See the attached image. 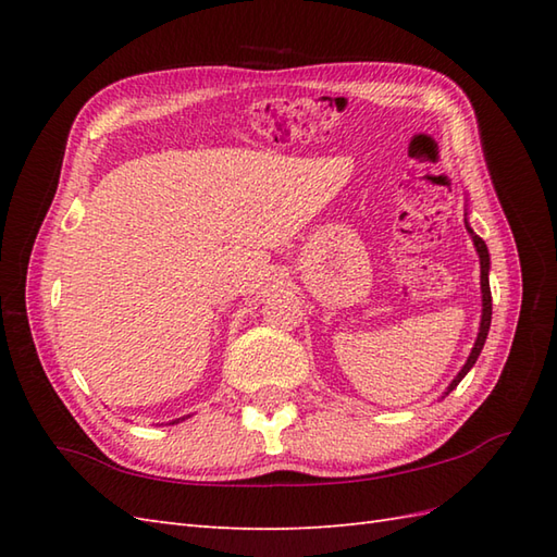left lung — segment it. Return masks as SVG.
Masks as SVG:
<instances>
[{
	"label": "left lung",
	"instance_id": "obj_1",
	"mask_svg": "<svg viewBox=\"0 0 557 557\" xmlns=\"http://www.w3.org/2000/svg\"><path fill=\"white\" fill-rule=\"evenodd\" d=\"M465 227H467V232H469V236H471V242H474V248H476V253H479V263H481V323H479V335H476V342H474V347H471V351H469V357H467V361H465V366H461V371L453 377V383L447 385V389L443 393V397H447L449 393H453V389L461 383V377H465L469 371H471V366L476 363V359H479V354H481V349H483V345H486V337H488V330H491V315H493V301H491V285H488V272H491V256H488V246H486V242L481 239V236L471 230V224H469V212H465Z\"/></svg>",
	"mask_w": 557,
	"mask_h": 557
}]
</instances>
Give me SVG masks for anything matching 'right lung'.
<instances>
[{
  "label": "right lung",
  "mask_w": 557,
  "mask_h": 557,
  "mask_svg": "<svg viewBox=\"0 0 557 557\" xmlns=\"http://www.w3.org/2000/svg\"><path fill=\"white\" fill-rule=\"evenodd\" d=\"M186 417H182V419H174V421H170V425H174V423H180V421H184Z\"/></svg>",
  "instance_id": "right-lung-1"
}]
</instances>
